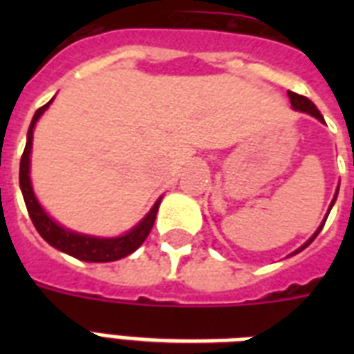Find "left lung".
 <instances>
[{
    "label": "left lung",
    "mask_w": 354,
    "mask_h": 354,
    "mask_svg": "<svg viewBox=\"0 0 354 354\" xmlns=\"http://www.w3.org/2000/svg\"><path fill=\"white\" fill-rule=\"evenodd\" d=\"M288 97H290V102H292V106H294V110H299V112H307V113H310L313 118L318 119V121L325 122V121H324V115L319 113V110H318V108H316V104H314L313 101H308L307 97L297 95V93H294V91H288ZM336 194H338V193H336ZM335 200H336V196H335ZM335 200H333V204H335ZM333 204H330V207H333ZM329 211H330V209H329ZM327 216H329V213H327ZM327 216H325V221H327ZM325 221L322 222V226L318 227V232L314 233V235L310 236V239H308V241L305 242V244H303V246L299 248V250H296V252H294V253H299V252H301V250H305V248H307L308 244H310V242H313L314 239L318 236V233L322 232V227H324ZM294 253H292V255H294Z\"/></svg>",
    "instance_id": "1"
}]
</instances>
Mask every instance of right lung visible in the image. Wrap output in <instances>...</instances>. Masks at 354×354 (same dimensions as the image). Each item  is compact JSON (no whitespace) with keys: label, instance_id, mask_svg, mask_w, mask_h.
I'll return each mask as SVG.
<instances>
[{"label":"right lung","instance_id":"right-lung-1","mask_svg":"<svg viewBox=\"0 0 354 354\" xmlns=\"http://www.w3.org/2000/svg\"><path fill=\"white\" fill-rule=\"evenodd\" d=\"M51 104V101L38 108L35 113V118L30 121L29 132H27V145H25L24 154L19 160V187H21V194H24L25 205L29 211V216L32 224H35L36 232L40 233L41 239L49 242L53 248H57L60 252L69 253L75 259L86 261V263H110V261H118V259L127 257L132 252H136L145 239L149 236L150 230L154 226L156 213L160 207V200L156 202L154 207L150 209V213L145 216L143 221L139 222L138 226L133 227L132 232H128L127 235L115 236V239H97V236L79 235V233L68 232L62 226H58L57 222L51 221L47 213L40 207L38 200H36L32 187H30L29 178V154L30 147H32V128H35L36 121L40 119V115L46 112V108Z\"/></svg>","mask_w":354,"mask_h":354}]
</instances>
